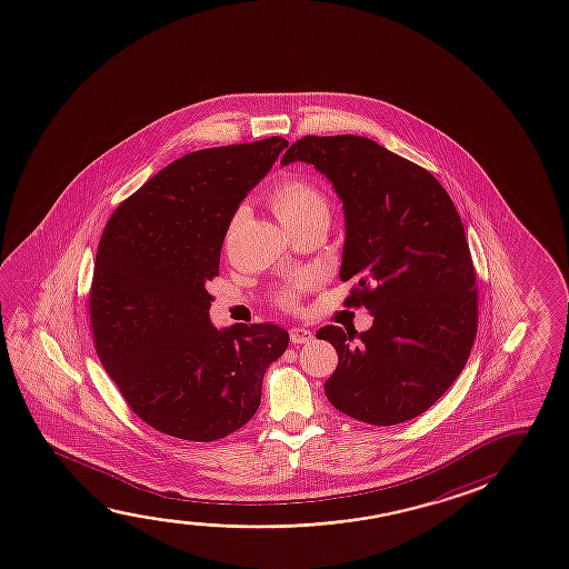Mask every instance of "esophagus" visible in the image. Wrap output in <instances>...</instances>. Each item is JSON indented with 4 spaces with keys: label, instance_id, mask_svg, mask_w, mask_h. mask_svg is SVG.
<instances>
[{
    "label": "esophagus",
    "instance_id": "obj_1",
    "mask_svg": "<svg viewBox=\"0 0 569 569\" xmlns=\"http://www.w3.org/2000/svg\"><path fill=\"white\" fill-rule=\"evenodd\" d=\"M289 341L293 345H307V342L313 341V332L306 327H293V329H289Z\"/></svg>",
    "mask_w": 569,
    "mask_h": 569
}]
</instances>
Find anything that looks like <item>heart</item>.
<instances>
[{
    "mask_svg": "<svg viewBox=\"0 0 569 569\" xmlns=\"http://www.w3.org/2000/svg\"><path fill=\"white\" fill-rule=\"evenodd\" d=\"M268 202L280 219L281 224L288 228L311 224V222H329V199L317 184L307 181L303 177H281L278 183L271 187ZM309 280L283 286L278 291V303L286 309L298 306L299 289L307 286Z\"/></svg>",
    "mask_w": 569,
    "mask_h": 569,
    "instance_id": "heart-1",
    "label": "heart"
}]
</instances>
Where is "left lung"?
<instances>
[{
    "label": "left lung",
    "mask_w": 569,
    "mask_h": 569,
    "mask_svg": "<svg viewBox=\"0 0 569 569\" xmlns=\"http://www.w3.org/2000/svg\"><path fill=\"white\" fill-rule=\"evenodd\" d=\"M296 161L316 166L339 194V276L355 281L345 306L375 317L365 332L317 331L339 355L325 393L372 426L418 418L461 375L477 335V276L461 217L436 177L368 138L306 136L281 166Z\"/></svg>",
    "instance_id": "obj_1"
}]
</instances>
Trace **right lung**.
<instances>
[{"label": "right lung", "instance_id": "1", "mask_svg": "<svg viewBox=\"0 0 569 569\" xmlns=\"http://www.w3.org/2000/svg\"><path fill=\"white\" fill-rule=\"evenodd\" d=\"M288 141L201 149L114 210L98 244L90 323L98 359L131 411L187 441L227 438L252 418L288 349L278 325L210 323L207 283L240 202Z\"/></svg>", "mask_w": 569, "mask_h": 569}]
</instances>
